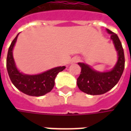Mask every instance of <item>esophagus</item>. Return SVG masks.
Returning a JSON list of instances; mask_svg holds the SVG:
<instances>
[{"label":"esophagus","mask_w":131,"mask_h":131,"mask_svg":"<svg viewBox=\"0 0 131 131\" xmlns=\"http://www.w3.org/2000/svg\"><path fill=\"white\" fill-rule=\"evenodd\" d=\"M73 61L74 62V63H77V62H79V58H75L73 60Z\"/></svg>","instance_id":"1"}]
</instances>
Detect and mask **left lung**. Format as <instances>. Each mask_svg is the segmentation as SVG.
I'll return each mask as SVG.
<instances>
[{
    "label": "left lung",
    "mask_w": 131,
    "mask_h": 131,
    "mask_svg": "<svg viewBox=\"0 0 131 131\" xmlns=\"http://www.w3.org/2000/svg\"><path fill=\"white\" fill-rule=\"evenodd\" d=\"M107 31L111 34V38L118 53V61L111 71L104 73L95 71L84 63H78L82 71L77 79V85L81 91L87 94L101 95L108 92L117 84L123 73L125 56L122 43L117 34L108 29Z\"/></svg>",
    "instance_id": "1"
}]
</instances>
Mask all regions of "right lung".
Segmentation results:
<instances>
[{"label": "right lung", "instance_id": "right-lung-1", "mask_svg": "<svg viewBox=\"0 0 131 131\" xmlns=\"http://www.w3.org/2000/svg\"><path fill=\"white\" fill-rule=\"evenodd\" d=\"M18 35L13 40L8 51L6 68L13 84L23 93L31 96H41L50 92L54 85V79L66 66L57 67L38 75H25L18 71L14 61L12 50Z\"/></svg>", "mask_w": 131, "mask_h": 131}]
</instances>
